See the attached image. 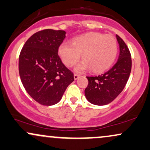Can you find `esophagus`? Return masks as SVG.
<instances>
[{
	"label": "esophagus",
	"mask_w": 150,
	"mask_h": 150,
	"mask_svg": "<svg viewBox=\"0 0 150 150\" xmlns=\"http://www.w3.org/2000/svg\"><path fill=\"white\" fill-rule=\"evenodd\" d=\"M79 77H80V75H77V74H74V79H75V80H77V79L79 78Z\"/></svg>",
	"instance_id": "esophagus-1"
}]
</instances>
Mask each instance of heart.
I'll return each mask as SVG.
<instances>
[{
	"label": "heart",
	"instance_id": "1",
	"mask_svg": "<svg viewBox=\"0 0 150 150\" xmlns=\"http://www.w3.org/2000/svg\"><path fill=\"white\" fill-rule=\"evenodd\" d=\"M118 52V45L112 35L90 32L73 40V44L64 42L59 46V55L63 63L72 67L78 62L82 54L84 61L75 68L77 72L91 68L93 73H102L112 65Z\"/></svg>",
	"mask_w": 150,
	"mask_h": 150
}]
</instances>
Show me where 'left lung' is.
Segmentation results:
<instances>
[{
	"label": "left lung",
	"mask_w": 150,
	"mask_h": 150,
	"mask_svg": "<svg viewBox=\"0 0 150 150\" xmlns=\"http://www.w3.org/2000/svg\"><path fill=\"white\" fill-rule=\"evenodd\" d=\"M116 38L120 51L116 64L102 75L86 77L89 84L84 93L88 101L93 105H105L113 101L129 80L132 64L131 54L123 40L117 35Z\"/></svg>",
	"instance_id": "left-lung-1"
}]
</instances>
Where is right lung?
I'll return each mask as SVG.
<instances>
[{
	"mask_svg": "<svg viewBox=\"0 0 150 150\" xmlns=\"http://www.w3.org/2000/svg\"><path fill=\"white\" fill-rule=\"evenodd\" d=\"M64 30L45 29L31 35L19 58V72L23 87L36 102L53 105L74 81L73 73L58 55L66 38Z\"/></svg>",
	"mask_w": 150,
	"mask_h": 150,
	"instance_id": "1",
	"label": "right lung"
}]
</instances>
